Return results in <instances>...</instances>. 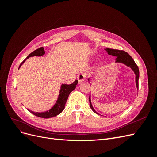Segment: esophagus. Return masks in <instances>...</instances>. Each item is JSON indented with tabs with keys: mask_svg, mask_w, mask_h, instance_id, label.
Returning a JSON list of instances; mask_svg holds the SVG:
<instances>
[{
	"mask_svg": "<svg viewBox=\"0 0 157 157\" xmlns=\"http://www.w3.org/2000/svg\"><path fill=\"white\" fill-rule=\"evenodd\" d=\"M86 74H85L84 73H81L78 74V75L77 76V79L78 80L79 82H82V81L85 80V78H86Z\"/></svg>",
	"mask_w": 157,
	"mask_h": 157,
	"instance_id": "obj_1",
	"label": "esophagus"
}]
</instances>
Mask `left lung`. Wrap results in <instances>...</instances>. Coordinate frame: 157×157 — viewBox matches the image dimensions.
<instances>
[{
  "instance_id": "obj_1",
  "label": "left lung",
  "mask_w": 157,
  "mask_h": 157,
  "mask_svg": "<svg viewBox=\"0 0 157 157\" xmlns=\"http://www.w3.org/2000/svg\"><path fill=\"white\" fill-rule=\"evenodd\" d=\"M105 50L107 52V53L109 55H112L113 56H117V62H121L126 64V65L130 67L132 70L134 71L136 74V86L137 89H138V79H139V68L137 67V65L135 63V61L133 59L132 57L128 54L124 50H117V49H112V48H106ZM89 101H90V107L92 109V111L94 113H96V111L94 110L92 103L91 100H90V96H89ZM98 114V113H97Z\"/></svg>"
}]
</instances>
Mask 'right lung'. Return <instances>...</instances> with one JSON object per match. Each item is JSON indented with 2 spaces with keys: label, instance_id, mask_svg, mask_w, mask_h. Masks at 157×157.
I'll list each match as a JSON object with an SVG mask.
<instances>
[{
  "label": "right lung",
  "instance_id": "right-lung-1",
  "mask_svg": "<svg viewBox=\"0 0 157 157\" xmlns=\"http://www.w3.org/2000/svg\"><path fill=\"white\" fill-rule=\"evenodd\" d=\"M44 54H45V52H44V48L43 47H40V48H38V49L35 50V51L31 52V53L27 57L26 59L29 58V57H32V56H41L42 55H44ZM26 59H25L22 61L20 65V67H19V68H20L21 66V65L24 63V61L26 60ZM77 83H78V80H76L73 83L71 84H62L61 85V90H60V94H59L58 101H57L56 103L55 104V105L51 109H50L49 111L41 113H34V112L29 110V109H28V111L36 117H39L40 118H48L57 116L58 115H59V113H61L63 111V110L65 108V105L66 103V101H67V99H68L69 94L75 90Z\"/></svg>",
  "mask_w": 157,
  "mask_h": 157
}]
</instances>
